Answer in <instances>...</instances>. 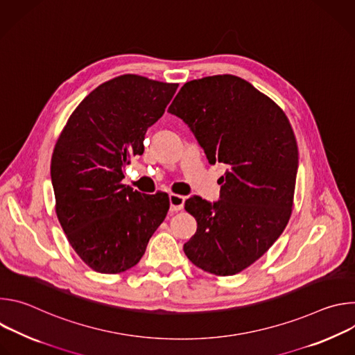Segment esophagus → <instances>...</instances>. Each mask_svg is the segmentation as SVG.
I'll return each mask as SVG.
<instances>
[{
	"label": "esophagus",
	"instance_id": "obj_1",
	"mask_svg": "<svg viewBox=\"0 0 355 355\" xmlns=\"http://www.w3.org/2000/svg\"><path fill=\"white\" fill-rule=\"evenodd\" d=\"M168 199H170V211L171 212H178L184 208V202H185L184 196L177 195V193H170Z\"/></svg>",
	"mask_w": 355,
	"mask_h": 355
}]
</instances>
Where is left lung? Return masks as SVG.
I'll list each match as a JSON object with an SVG mask.
<instances>
[{"instance_id": "left-lung-1", "label": "left lung", "mask_w": 355, "mask_h": 355, "mask_svg": "<svg viewBox=\"0 0 355 355\" xmlns=\"http://www.w3.org/2000/svg\"><path fill=\"white\" fill-rule=\"evenodd\" d=\"M168 112L189 126L211 164L227 167L218 202L185 200L196 232L184 252L200 270L234 275L264 254L291 218L297 173L292 126L271 98L232 74L185 83Z\"/></svg>"}]
</instances>
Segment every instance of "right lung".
<instances>
[{
	"label": "right lung",
	"instance_id": "1",
	"mask_svg": "<svg viewBox=\"0 0 355 355\" xmlns=\"http://www.w3.org/2000/svg\"><path fill=\"white\" fill-rule=\"evenodd\" d=\"M177 88L136 74L115 77L81 101L56 141L50 175L58 219L78 257L96 272L136 266L166 219L168 196L144 195L121 181Z\"/></svg>",
	"mask_w": 355,
	"mask_h": 355
}]
</instances>
